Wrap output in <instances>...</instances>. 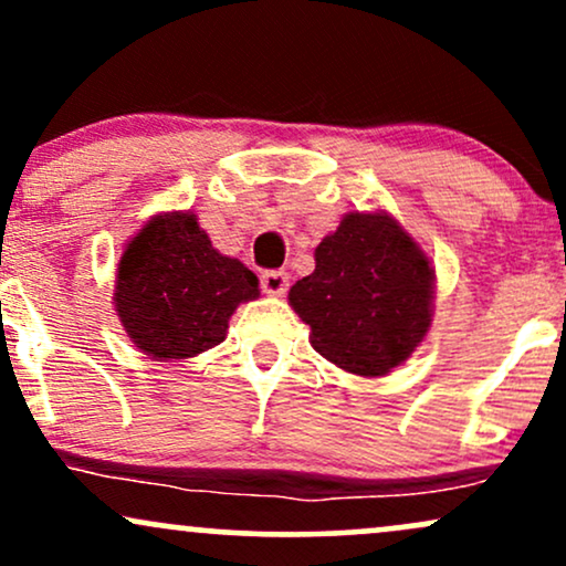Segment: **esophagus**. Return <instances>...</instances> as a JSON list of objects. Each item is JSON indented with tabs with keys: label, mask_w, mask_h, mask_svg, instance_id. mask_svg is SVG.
<instances>
[{
	"label": "esophagus",
	"mask_w": 566,
	"mask_h": 566,
	"mask_svg": "<svg viewBox=\"0 0 566 566\" xmlns=\"http://www.w3.org/2000/svg\"><path fill=\"white\" fill-rule=\"evenodd\" d=\"M261 287H263V292H269V295H284L290 287L287 271H263Z\"/></svg>",
	"instance_id": "1"
}]
</instances>
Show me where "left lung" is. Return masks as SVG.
<instances>
[{
  "mask_svg": "<svg viewBox=\"0 0 566 566\" xmlns=\"http://www.w3.org/2000/svg\"><path fill=\"white\" fill-rule=\"evenodd\" d=\"M433 269L388 216L350 212L316 247L314 274L292 284L290 305L311 346L354 375L391 373L431 324Z\"/></svg>",
  "mask_w": 566,
  "mask_h": 566,
  "instance_id": "1",
  "label": "left lung"
}]
</instances>
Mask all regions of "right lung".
<instances>
[{
  "mask_svg": "<svg viewBox=\"0 0 566 566\" xmlns=\"http://www.w3.org/2000/svg\"><path fill=\"white\" fill-rule=\"evenodd\" d=\"M258 276L226 258L197 216L148 220L127 244L116 274V314L151 359H188L218 346L239 303L258 297Z\"/></svg>",
  "mask_w": 566,
  "mask_h": 566,
  "instance_id": "obj_1",
  "label": "right lung"
}]
</instances>
